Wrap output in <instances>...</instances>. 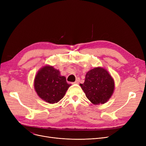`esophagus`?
I'll use <instances>...</instances> for the list:
<instances>
[{
	"label": "esophagus",
	"instance_id": "34e87169",
	"mask_svg": "<svg viewBox=\"0 0 146 146\" xmlns=\"http://www.w3.org/2000/svg\"><path fill=\"white\" fill-rule=\"evenodd\" d=\"M79 82H80V79H79V78H78L76 80V81L74 82V83H75V84H78V83H79Z\"/></svg>",
	"mask_w": 146,
	"mask_h": 146
}]
</instances>
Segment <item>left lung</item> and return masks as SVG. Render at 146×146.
Here are the masks:
<instances>
[{"instance_id": "1", "label": "left lung", "mask_w": 146, "mask_h": 146, "mask_svg": "<svg viewBox=\"0 0 146 146\" xmlns=\"http://www.w3.org/2000/svg\"><path fill=\"white\" fill-rule=\"evenodd\" d=\"M80 86L92 104L99 105L106 103L112 96L115 82L108 70L97 67L87 72L85 82Z\"/></svg>"}]
</instances>
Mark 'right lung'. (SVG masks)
I'll return each instance as SVG.
<instances>
[{
  "mask_svg": "<svg viewBox=\"0 0 146 146\" xmlns=\"http://www.w3.org/2000/svg\"><path fill=\"white\" fill-rule=\"evenodd\" d=\"M35 90L41 99L49 104L59 102L71 86L65 76H61L59 70L50 65H45L38 71L34 79Z\"/></svg>",
  "mask_w": 146,
  "mask_h": 146,
  "instance_id": "obj_1",
  "label": "right lung"
}]
</instances>
